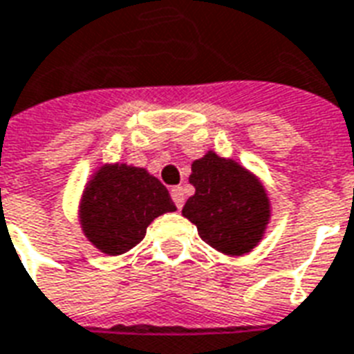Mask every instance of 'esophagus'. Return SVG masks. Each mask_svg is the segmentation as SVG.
<instances>
[{
    "mask_svg": "<svg viewBox=\"0 0 354 354\" xmlns=\"http://www.w3.org/2000/svg\"><path fill=\"white\" fill-rule=\"evenodd\" d=\"M171 196L172 201H174V204H176L178 209H182L183 202H185V195H183V189L178 185V187H172L171 189Z\"/></svg>",
    "mask_w": 354,
    "mask_h": 354,
    "instance_id": "obj_1",
    "label": "esophagus"
}]
</instances>
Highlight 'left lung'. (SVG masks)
Returning a JSON list of instances; mask_svg holds the SVG:
<instances>
[{"label":"left lung","mask_w":354,"mask_h":354,"mask_svg":"<svg viewBox=\"0 0 354 354\" xmlns=\"http://www.w3.org/2000/svg\"><path fill=\"white\" fill-rule=\"evenodd\" d=\"M189 196L182 213L204 241L230 256L247 254L260 243L269 223V198L260 180L234 159L207 152L191 165Z\"/></svg>","instance_id":"obj_1"}]
</instances>
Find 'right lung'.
Returning <instances> with one entry per match:
<instances>
[{
    "instance_id": "obj_1",
    "label": "right lung",
    "mask_w": 354,
    "mask_h": 354,
    "mask_svg": "<svg viewBox=\"0 0 354 354\" xmlns=\"http://www.w3.org/2000/svg\"><path fill=\"white\" fill-rule=\"evenodd\" d=\"M176 206L158 178L131 165H104L83 191L81 228L96 249L117 256L142 241L148 225Z\"/></svg>"
}]
</instances>
